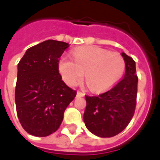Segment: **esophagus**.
Returning <instances> with one entry per match:
<instances>
[{
    "label": "esophagus",
    "instance_id": "34e87169",
    "mask_svg": "<svg viewBox=\"0 0 160 160\" xmlns=\"http://www.w3.org/2000/svg\"><path fill=\"white\" fill-rule=\"evenodd\" d=\"M77 96H79V97H84V96H85V92L78 91V92H77Z\"/></svg>",
    "mask_w": 160,
    "mask_h": 160
}]
</instances>
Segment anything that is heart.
Instances as JSON below:
<instances>
[{
    "mask_svg": "<svg viewBox=\"0 0 160 160\" xmlns=\"http://www.w3.org/2000/svg\"><path fill=\"white\" fill-rule=\"evenodd\" d=\"M72 61L62 56L58 69L62 80L69 87H74L83 79L91 89L101 92L110 89L122 79L125 71V61L118 52L97 46L81 47L72 54Z\"/></svg>",
    "mask_w": 160,
    "mask_h": 160,
    "instance_id": "b5f03b06",
    "label": "heart"
}]
</instances>
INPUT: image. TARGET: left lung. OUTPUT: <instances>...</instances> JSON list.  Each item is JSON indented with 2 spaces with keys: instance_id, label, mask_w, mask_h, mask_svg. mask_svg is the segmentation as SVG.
Segmentation results:
<instances>
[{
  "instance_id": "obj_1",
  "label": "left lung",
  "mask_w": 160,
  "mask_h": 160,
  "mask_svg": "<svg viewBox=\"0 0 160 160\" xmlns=\"http://www.w3.org/2000/svg\"><path fill=\"white\" fill-rule=\"evenodd\" d=\"M124 77L111 90L98 96H86L87 107L83 119L87 129L98 137L117 135L129 123L134 116L138 77L135 62L125 53Z\"/></svg>"
}]
</instances>
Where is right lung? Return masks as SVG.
Wrapping results in <instances>:
<instances>
[{
  "label": "right lung",
  "instance_id": "add662e5",
  "mask_svg": "<svg viewBox=\"0 0 160 160\" xmlns=\"http://www.w3.org/2000/svg\"><path fill=\"white\" fill-rule=\"evenodd\" d=\"M68 46L46 40L27 49L18 64L16 111L23 128L32 135L44 137L56 132L76 96L58 69L59 58Z\"/></svg>",
  "mask_w": 160,
  "mask_h": 160
}]
</instances>
